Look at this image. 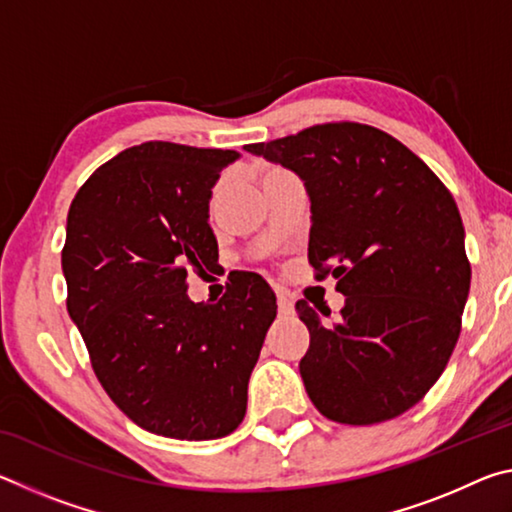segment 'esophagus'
<instances>
[{
	"mask_svg": "<svg viewBox=\"0 0 512 512\" xmlns=\"http://www.w3.org/2000/svg\"><path fill=\"white\" fill-rule=\"evenodd\" d=\"M275 296H277V309H280V314L289 316L293 314V298L287 289H275Z\"/></svg>",
	"mask_w": 512,
	"mask_h": 512,
	"instance_id": "esophagus-1",
	"label": "esophagus"
}]
</instances>
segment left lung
<instances>
[{
    "mask_svg": "<svg viewBox=\"0 0 512 512\" xmlns=\"http://www.w3.org/2000/svg\"><path fill=\"white\" fill-rule=\"evenodd\" d=\"M246 151L305 180L309 264L318 280L334 275L345 296L336 323L296 302L309 329L300 359L309 400L327 420L354 427L409 411L443 375L470 293L454 196L393 135L357 121L316 124Z\"/></svg>",
    "mask_w": 512,
    "mask_h": 512,
    "instance_id": "1",
    "label": "left lung"
}]
</instances>
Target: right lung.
<instances>
[{"instance_id":"add662e5","label":"right lung","mask_w":512,"mask_h":512,"mask_svg":"<svg viewBox=\"0 0 512 512\" xmlns=\"http://www.w3.org/2000/svg\"><path fill=\"white\" fill-rule=\"evenodd\" d=\"M237 151L144 142L92 173L67 214V311L103 391L137 427L214 440L246 415L248 379L275 320L262 275L219 302L187 298V273L219 262L212 187Z\"/></svg>"}]
</instances>
